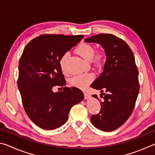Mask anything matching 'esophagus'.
<instances>
[{
  "instance_id": "obj_1",
  "label": "esophagus",
  "mask_w": 155,
  "mask_h": 155,
  "mask_svg": "<svg viewBox=\"0 0 155 155\" xmlns=\"http://www.w3.org/2000/svg\"><path fill=\"white\" fill-rule=\"evenodd\" d=\"M83 94H84V98H85V99H88L89 98H90V96L87 92H85V91H84Z\"/></svg>"
}]
</instances>
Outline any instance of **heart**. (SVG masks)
Segmentation results:
<instances>
[{
	"mask_svg": "<svg viewBox=\"0 0 155 155\" xmlns=\"http://www.w3.org/2000/svg\"><path fill=\"white\" fill-rule=\"evenodd\" d=\"M76 52L86 61H91L96 67H101L106 60V53L104 51H98L95 52L94 47L87 43H82L75 49ZM67 59V54H64L60 59L59 64L63 72L66 73L65 64ZM94 79L92 73H85L73 77L70 80V85L81 90H85Z\"/></svg>",
	"mask_w": 155,
	"mask_h": 155,
	"instance_id": "obj_1",
	"label": "heart"
}]
</instances>
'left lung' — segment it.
Returning <instances> with one entry per match:
<instances>
[{
  "mask_svg": "<svg viewBox=\"0 0 155 155\" xmlns=\"http://www.w3.org/2000/svg\"><path fill=\"white\" fill-rule=\"evenodd\" d=\"M85 41L100 44L107 54L103 72L91 85L103 93L104 99L101 111L91 115V122L100 130L113 131L128 119L137 101L140 83L135 57L129 46L112 34L101 33ZM92 96L99 100L96 94Z\"/></svg>",
  "mask_w": 155,
  "mask_h": 155,
  "instance_id": "1",
  "label": "left lung"
}]
</instances>
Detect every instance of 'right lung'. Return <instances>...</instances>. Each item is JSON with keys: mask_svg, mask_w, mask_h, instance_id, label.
<instances>
[{"mask_svg": "<svg viewBox=\"0 0 155 155\" xmlns=\"http://www.w3.org/2000/svg\"><path fill=\"white\" fill-rule=\"evenodd\" d=\"M83 37L43 34L30 41L23 51L18 87L26 114L39 127L52 130L61 127L70 109L83 100V91L77 87L52 91L54 86L63 87L65 84L60 59Z\"/></svg>", "mask_w": 155, "mask_h": 155, "instance_id": "add662e5", "label": "right lung"}]
</instances>
